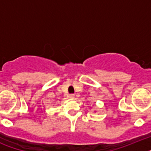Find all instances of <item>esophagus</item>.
<instances>
[{"label":"esophagus","instance_id":"34e87169","mask_svg":"<svg viewBox=\"0 0 151 151\" xmlns=\"http://www.w3.org/2000/svg\"><path fill=\"white\" fill-rule=\"evenodd\" d=\"M69 98H71V99H73L75 97V94H69Z\"/></svg>","mask_w":151,"mask_h":151}]
</instances>
